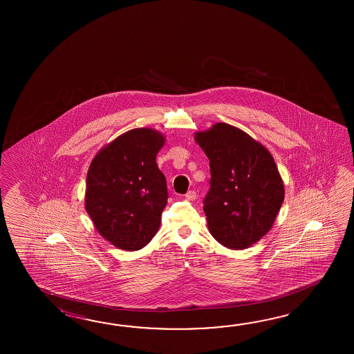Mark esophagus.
I'll list each match as a JSON object with an SVG mask.
<instances>
[{"instance_id": "esophagus-1", "label": "esophagus", "mask_w": 354, "mask_h": 354, "mask_svg": "<svg viewBox=\"0 0 354 354\" xmlns=\"http://www.w3.org/2000/svg\"><path fill=\"white\" fill-rule=\"evenodd\" d=\"M196 197H197V195H196V192L194 189L188 191L187 194H186V198H187L188 201H195Z\"/></svg>"}]
</instances>
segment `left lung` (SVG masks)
<instances>
[{
	"instance_id": "obj_1",
	"label": "left lung",
	"mask_w": 354,
	"mask_h": 354,
	"mask_svg": "<svg viewBox=\"0 0 354 354\" xmlns=\"http://www.w3.org/2000/svg\"><path fill=\"white\" fill-rule=\"evenodd\" d=\"M210 160L203 200L207 227L229 249L249 248L271 230L285 186L271 153L241 129L218 122L195 134Z\"/></svg>"
}]
</instances>
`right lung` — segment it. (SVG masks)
Masks as SVG:
<instances>
[{
  "mask_svg": "<svg viewBox=\"0 0 354 354\" xmlns=\"http://www.w3.org/2000/svg\"><path fill=\"white\" fill-rule=\"evenodd\" d=\"M165 142L157 130L133 129L91 162L84 207L98 233L116 248L142 249L158 232L168 192L156 157Z\"/></svg>",
  "mask_w": 354,
  "mask_h": 354,
  "instance_id": "obj_1",
  "label": "right lung"
}]
</instances>
